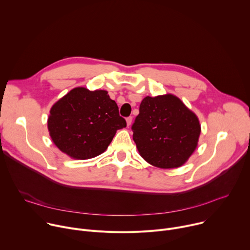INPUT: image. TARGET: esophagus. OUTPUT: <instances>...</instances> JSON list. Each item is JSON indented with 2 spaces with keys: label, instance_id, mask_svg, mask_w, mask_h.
<instances>
[{
  "label": "esophagus",
  "instance_id": "1",
  "mask_svg": "<svg viewBox=\"0 0 250 250\" xmlns=\"http://www.w3.org/2000/svg\"><path fill=\"white\" fill-rule=\"evenodd\" d=\"M131 122H132V117H128V118H126V124H127V125H128V126L131 125Z\"/></svg>",
  "mask_w": 250,
  "mask_h": 250
}]
</instances>
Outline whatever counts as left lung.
<instances>
[{"instance_id": "left-lung-1", "label": "left lung", "mask_w": 250, "mask_h": 250, "mask_svg": "<svg viewBox=\"0 0 250 250\" xmlns=\"http://www.w3.org/2000/svg\"><path fill=\"white\" fill-rule=\"evenodd\" d=\"M141 157L153 166H182L195 151L201 133L197 116L171 94L146 97L131 126Z\"/></svg>"}]
</instances>
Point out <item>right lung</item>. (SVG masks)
I'll return each instance as SVG.
<instances>
[{
  "mask_svg": "<svg viewBox=\"0 0 250 250\" xmlns=\"http://www.w3.org/2000/svg\"><path fill=\"white\" fill-rule=\"evenodd\" d=\"M47 126L62 152L85 160L108 148L117 130L125 127L126 122L108 92L78 87L52 105Z\"/></svg>",
  "mask_w": 250,
  "mask_h": 250,
  "instance_id": "add662e5",
  "label": "right lung"
}]
</instances>
